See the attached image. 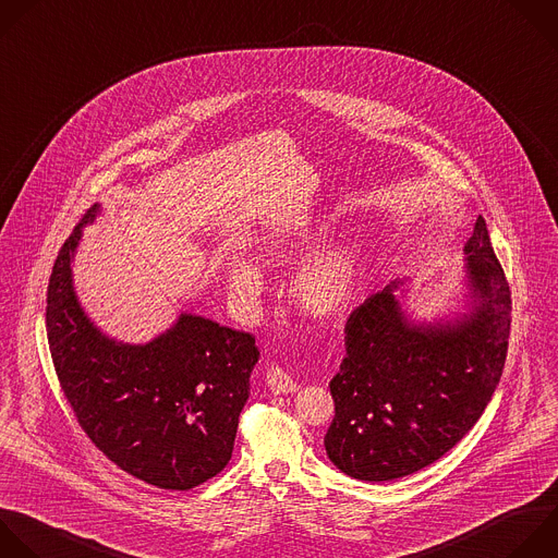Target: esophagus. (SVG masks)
<instances>
[{"mask_svg": "<svg viewBox=\"0 0 558 558\" xmlns=\"http://www.w3.org/2000/svg\"><path fill=\"white\" fill-rule=\"evenodd\" d=\"M267 388L274 395H289L298 390V384L293 381V377L287 373V369L278 367V365H269L267 367Z\"/></svg>", "mask_w": 558, "mask_h": 558, "instance_id": "34e87169", "label": "esophagus"}]
</instances>
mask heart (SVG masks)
I'll list each match as a JSON object with an SVG mask.
<instances>
[{
    "label": "heart",
    "instance_id": "obj_1",
    "mask_svg": "<svg viewBox=\"0 0 558 558\" xmlns=\"http://www.w3.org/2000/svg\"><path fill=\"white\" fill-rule=\"evenodd\" d=\"M311 243L289 239V236H269L263 243V254L271 263H287L302 256ZM367 258L356 245H332L313 254L295 271L291 282L293 302L311 317L330 319L350 306L356 295V289L363 280ZM226 280L230 289L241 300H254L265 289L263 269L247 256L232 254L223 263Z\"/></svg>",
    "mask_w": 558,
    "mask_h": 558
}]
</instances>
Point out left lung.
I'll list each match as a JSON object with an SVG mask.
<instances>
[{
  "instance_id": "left-lung-1",
  "label": "left lung",
  "mask_w": 558,
  "mask_h": 558,
  "mask_svg": "<svg viewBox=\"0 0 558 558\" xmlns=\"http://www.w3.org/2000/svg\"><path fill=\"white\" fill-rule=\"evenodd\" d=\"M471 311L414 324L390 284L345 319V356L330 381V462L363 482L416 473L456 447L486 410L508 354L510 287L477 217L464 245Z\"/></svg>"
}]
</instances>
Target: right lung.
<instances>
[{
	"instance_id": "1",
	"label": "right lung",
	"mask_w": 558,
	"mask_h": 558,
	"mask_svg": "<svg viewBox=\"0 0 558 558\" xmlns=\"http://www.w3.org/2000/svg\"><path fill=\"white\" fill-rule=\"evenodd\" d=\"M89 208L59 250L46 328L68 403L89 440L129 475L166 490L195 488L232 458L250 375L260 356L250 332L181 313L144 345L105 337L72 287V258Z\"/></svg>"
}]
</instances>
